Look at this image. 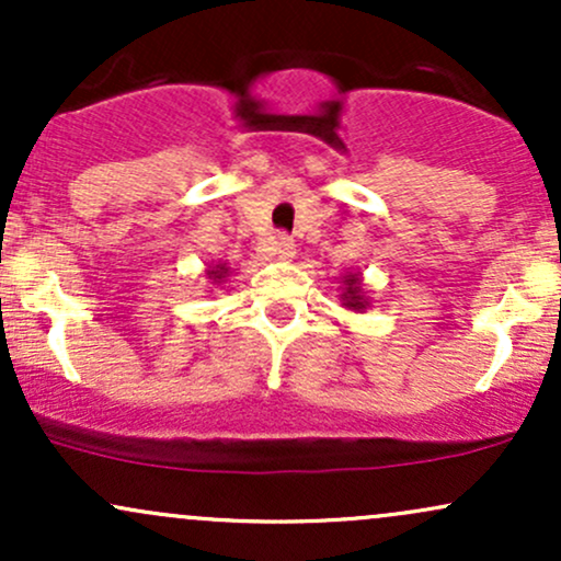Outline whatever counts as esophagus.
<instances>
[{
  "label": "esophagus",
  "instance_id": "esophagus-1",
  "mask_svg": "<svg viewBox=\"0 0 561 561\" xmlns=\"http://www.w3.org/2000/svg\"><path fill=\"white\" fill-rule=\"evenodd\" d=\"M268 250H272L276 259L289 261L295 255V242L289 240L287 234H274L272 240H268Z\"/></svg>",
  "mask_w": 561,
  "mask_h": 561
}]
</instances>
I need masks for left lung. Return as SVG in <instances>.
<instances>
[{
    "mask_svg": "<svg viewBox=\"0 0 561 561\" xmlns=\"http://www.w3.org/2000/svg\"><path fill=\"white\" fill-rule=\"evenodd\" d=\"M343 306L351 308V311H364L369 306V298L364 295L362 287V274H345L343 276Z\"/></svg>",
    "mask_w": 561,
    "mask_h": 561,
    "instance_id": "1",
    "label": "left lung"
}]
</instances>
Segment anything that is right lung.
Segmentation results:
<instances>
[{
    "label": "right lung",
    "mask_w": 561,
    "mask_h": 561,
    "mask_svg": "<svg viewBox=\"0 0 561 561\" xmlns=\"http://www.w3.org/2000/svg\"><path fill=\"white\" fill-rule=\"evenodd\" d=\"M224 276H229L227 263H218V266L208 268V279H214V285H216V282H224Z\"/></svg>",
    "instance_id": "obj_1"
}]
</instances>
